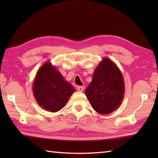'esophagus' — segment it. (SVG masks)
<instances>
[{
  "instance_id": "esophagus-1",
  "label": "esophagus",
  "mask_w": 158,
  "mask_h": 158,
  "mask_svg": "<svg viewBox=\"0 0 158 158\" xmlns=\"http://www.w3.org/2000/svg\"><path fill=\"white\" fill-rule=\"evenodd\" d=\"M83 89H84V88H83V86H78L77 88V91L78 92H83Z\"/></svg>"
}]
</instances>
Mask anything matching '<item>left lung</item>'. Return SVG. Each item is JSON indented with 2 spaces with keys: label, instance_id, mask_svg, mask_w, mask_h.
Returning a JSON list of instances; mask_svg holds the SVG:
<instances>
[{
  "label": "left lung",
  "instance_id": "1",
  "mask_svg": "<svg viewBox=\"0 0 158 158\" xmlns=\"http://www.w3.org/2000/svg\"><path fill=\"white\" fill-rule=\"evenodd\" d=\"M122 74L111 60L105 58L95 69L93 78L85 89L92 108L102 115L114 111L122 103L124 91Z\"/></svg>",
  "mask_w": 158,
  "mask_h": 158
}]
</instances>
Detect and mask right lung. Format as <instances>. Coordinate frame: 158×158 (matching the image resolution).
Segmentation results:
<instances>
[{
    "label": "right lung",
    "instance_id": "right-lung-1",
    "mask_svg": "<svg viewBox=\"0 0 158 158\" xmlns=\"http://www.w3.org/2000/svg\"><path fill=\"white\" fill-rule=\"evenodd\" d=\"M32 91L36 102L42 108L54 113L66 105L75 89L65 81L56 67L47 62L36 73Z\"/></svg>",
    "mask_w": 158,
    "mask_h": 158
}]
</instances>
